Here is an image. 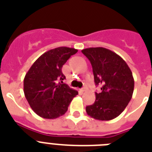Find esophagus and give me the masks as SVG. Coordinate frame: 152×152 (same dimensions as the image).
<instances>
[{
  "label": "esophagus",
  "instance_id": "esophagus-1",
  "mask_svg": "<svg viewBox=\"0 0 152 152\" xmlns=\"http://www.w3.org/2000/svg\"><path fill=\"white\" fill-rule=\"evenodd\" d=\"M86 90H87V87H86V85H85V86H84V87L82 88H81V91H86Z\"/></svg>",
  "mask_w": 152,
  "mask_h": 152
}]
</instances>
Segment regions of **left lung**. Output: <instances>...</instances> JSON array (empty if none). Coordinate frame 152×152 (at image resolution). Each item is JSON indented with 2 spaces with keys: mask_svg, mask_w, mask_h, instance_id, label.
I'll use <instances>...</instances> for the list:
<instances>
[{
  "mask_svg": "<svg viewBox=\"0 0 152 152\" xmlns=\"http://www.w3.org/2000/svg\"><path fill=\"white\" fill-rule=\"evenodd\" d=\"M82 53L91 62L94 80L101 86L96 101L86 106L91 118L111 120L125 110L132 98L134 81L132 72L121 56L103 47L84 49Z\"/></svg>",
  "mask_w": 152,
  "mask_h": 152,
  "instance_id": "left-lung-1",
  "label": "left lung"
}]
</instances>
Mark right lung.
Instances as JSON below:
<instances>
[{
    "mask_svg": "<svg viewBox=\"0 0 152 152\" xmlns=\"http://www.w3.org/2000/svg\"><path fill=\"white\" fill-rule=\"evenodd\" d=\"M77 50L65 46L44 53L30 67L24 78V93L38 116L56 119L67 111L78 92L64 84L62 67Z\"/></svg>",
    "mask_w": 152,
    "mask_h": 152,
    "instance_id": "1",
    "label": "right lung"
}]
</instances>
